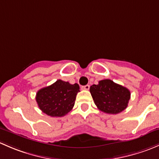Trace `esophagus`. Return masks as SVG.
<instances>
[{"mask_svg":"<svg viewBox=\"0 0 159 159\" xmlns=\"http://www.w3.org/2000/svg\"><path fill=\"white\" fill-rule=\"evenodd\" d=\"M82 89H84V90H89V85H86V86H82Z\"/></svg>","mask_w":159,"mask_h":159,"instance_id":"obj_1","label":"esophagus"}]
</instances>
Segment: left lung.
Segmentation results:
<instances>
[{
    "mask_svg": "<svg viewBox=\"0 0 159 159\" xmlns=\"http://www.w3.org/2000/svg\"><path fill=\"white\" fill-rule=\"evenodd\" d=\"M89 91L98 109L109 114H118L126 109L131 96L127 88L111 80H100L91 86Z\"/></svg>",
    "mask_w": 159,
    "mask_h": 159,
    "instance_id": "left-lung-1",
    "label": "left lung"
}]
</instances>
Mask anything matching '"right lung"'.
I'll return each mask as SVG.
<instances>
[{
	"mask_svg": "<svg viewBox=\"0 0 159 159\" xmlns=\"http://www.w3.org/2000/svg\"><path fill=\"white\" fill-rule=\"evenodd\" d=\"M80 92L77 83L58 80L50 86L40 89L36 95V101L42 112L52 117H62L72 110L76 96Z\"/></svg>",
	"mask_w": 159,
	"mask_h": 159,
	"instance_id": "add662e5",
	"label": "right lung"
}]
</instances>
